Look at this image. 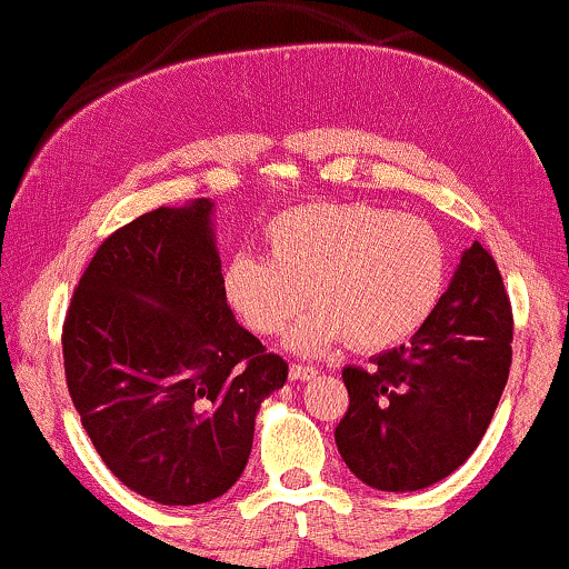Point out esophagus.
Masks as SVG:
<instances>
[{
    "label": "esophagus",
    "instance_id": "obj_1",
    "mask_svg": "<svg viewBox=\"0 0 569 569\" xmlns=\"http://www.w3.org/2000/svg\"><path fill=\"white\" fill-rule=\"evenodd\" d=\"M318 375V369L316 367H302V363H293V367L289 369V377L291 380H299V382H305V380H312V377Z\"/></svg>",
    "mask_w": 569,
    "mask_h": 569
}]
</instances>
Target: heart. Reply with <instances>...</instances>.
<instances>
[{"instance_id": "b5f03b06", "label": "heart", "mask_w": 569, "mask_h": 569, "mask_svg": "<svg viewBox=\"0 0 569 569\" xmlns=\"http://www.w3.org/2000/svg\"><path fill=\"white\" fill-rule=\"evenodd\" d=\"M267 257L238 253L224 267L227 302L253 335L316 356L350 337L380 352L426 326L447 286V248L428 221L371 202H307L264 227Z\"/></svg>"}]
</instances>
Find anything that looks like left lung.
<instances>
[{
    "label": "left lung",
    "mask_w": 569,
    "mask_h": 569,
    "mask_svg": "<svg viewBox=\"0 0 569 569\" xmlns=\"http://www.w3.org/2000/svg\"><path fill=\"white\" fill-rule=\"evenodd\" d=\"M513 316L485 246L466 248L441 302L409 345L345 367L350 407L335 430L345 466L382 492L457 471L492 422L511 369Z\"/></svg>",
    "instance_id": "left-lung-1"
}]
</instances>
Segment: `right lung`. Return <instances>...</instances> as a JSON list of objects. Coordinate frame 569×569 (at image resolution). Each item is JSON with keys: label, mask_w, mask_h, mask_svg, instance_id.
<instances>
[{"label": "right lung", "mask_w": 569, "mask_h": 569, "mask_svg": "<svg viewBox=\"0 0 569 569\" xmlns=\"http://www.w3.org/2000/svg\"><path fill=\"white\" fill-rule=\"evenodd\" d=\"M63 367L96 452L160 506L224 495L259 407L289 377L227 305L208 198L143 213L98 246L63 323Z\"/></svg>", "instance_id": "obj_1"}]
</instances>
